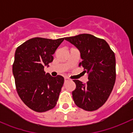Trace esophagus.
Listing matches in <instances>:
<instances>
[{"mask_svg": "<svg viewBox=\"0 0 133 133\" xmlns=\"http://www.w3.org/2000/svg\"><path fill=\"white\" fill-rule=\"evenodd\" d=\"M69 78H67V77H64V83H66V82H68V81H69Z\"/></svg>", "mask_w": 133, "mask_h": 133, "instance_id": "obj_1", "label": "esophagus"}]
</instances>
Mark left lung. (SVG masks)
I'll return each mask as SVG.
<instances>
[{"mask_svg":"<svg viewBox=\"0 0 133 133\" xmlns=\"http://www.w3.org/2000/svg\"><path fill=\"white\" fill-rule=\"evenodd\" d=\"M64 39L73 44L80 52L79 66L88 74V80L83 84L74 80L76 89L72 92L75 103L88 111L95 110L107 101L116 79L115 53L103 39L89 34H81Z\"/></svg>","mask_w":133,"mask_h":133,"instance_id":"obj_1","label":"left lung"}]
</instances>
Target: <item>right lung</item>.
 <instances>
[{
    "mask_svg": "<svg viewBox=\"0 0 133 133\" xmlns=\"http://www.w3.org/2000/svg\"><path fill=\"white\" fill-rule=\"evenodd\" d=\"M64 39L36 37L15 51L12 72L16 90L23 103L36 112H45L56 106L64 78L46 74L44 68L52 62V55Z\"/></svg>",
    "mask_w": 133,
    "mask_h": 133,
    "instance_id": "1",
    "label": "right lung"
}]
</instances>
